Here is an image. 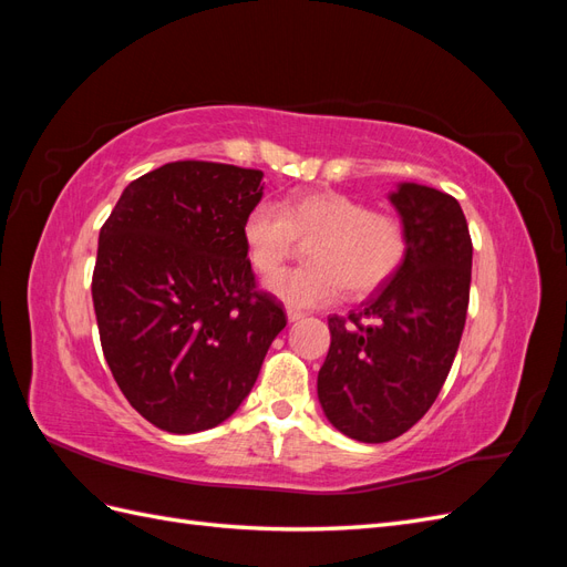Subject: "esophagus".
I'll list each match as a JSON object with an SVG mask.
<instances>
[{
	"label": "esophagus",
	"instance_id": "esophagus-1",
	"mask_svg": "<svg viewBox=\"0 0 567 567\" xmlns=\"http://www.w3.org/2000/svg\"><path fill=\"white\" fill-rule=\"evenodd\" d=\"M286 317H288V321H298V319H302V317H305V312L293 310V307H288V310H286Z\"/></svg>",
	"mask_w": 567,
	"mask_h": 567
}]
</instances>
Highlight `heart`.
I'll use <instances>...</instances> for the list:
<instances>
[{
	"label": "heart",
	"instance_id": "1",
	"mask_svg": "<svg viewBox=\"0 0 567 567\" xmlns=\"http://www.w3.org/2000/svg\"><path fill=\"white\" fill-rule=\"evenodd\" d=\"M300 240L316 244L308 251L313 267L274 275L265 284L269 296L293 310L331 305L342 288L354 298L371 296L400 271L409 248L400 217L333 192L293 196L284 208L257 203L244 219L246 255L265 277Z\"/></svg>",
	"mask_w": 567,
	"mask_h": 567
}]
</instances>
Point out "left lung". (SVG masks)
I'll return each instance as SVG.
<instances>
[{
	"label": "left lung",
	"instance_id": "left-lung-1",
	"mask_svg": "<svg viewBox=\"0 0 567 567\" xmlns=\"http://www.w3.org/2000/svg\"><path fill=\"white\" fill-rule=\"evenodd\" d=\"M409 248L400 271L348 319L331 317L317 375L326 419L342 435L400 437L440 394L468 312L473 244L454 196L402 182L388 194Z\"/></svg>",
	"mask_w": 567,
	"mask_h": 567
}]
</instances>
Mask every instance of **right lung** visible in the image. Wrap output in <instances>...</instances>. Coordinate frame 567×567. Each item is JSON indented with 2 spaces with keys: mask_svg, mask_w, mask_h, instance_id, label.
<instances>
[{
  "mask_svg": "<svg viewBox=\"0 0 567 567\" xmlns=\"http://www.w3.org/2000/svg\"><path fill=\"white\" fill-rule=\"evenodd\" d=\"M260 169L179 161L134 179L99 231L92 300L101 348L127 402L161 431L227 421L284 326L255 288L244 219Z\"/></svg>",
  "mask_w": 567,
  "mask_h": 567,
  "instance_id": "right-lung-1",
  "label": "right lung"
}]
</instances>
